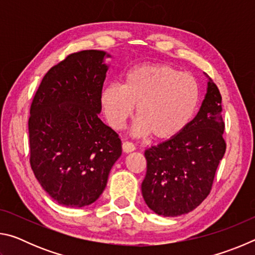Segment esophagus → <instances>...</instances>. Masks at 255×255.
<instances>
[{
  "label": "esophagus",
  "instance_id": "obj_1",
  "mask_svg": "<svg viewBox=\"0 0 255 255\" xmlns=\"http://www.w3.org/2000/svg\"><path fill=\"white\" fill-rule=\"evenodd\" d=\"M123 150H124V153H131L135 150V146H133L132 143H129V141H124Z\"/></svg>",
  "mask_w": 255,
  "mask_h": 255
}]
</instances>
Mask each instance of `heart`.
<instances>
[{"instance_id": "heart-1", "label": "heart", "mask_w": 255, "mask_h": 255, "mask_svg": "<svg viewBox=\"0 0 255 255\" xmlns=\"http://www.w3.org/2000/svg\"><path fill=\"white\" fill-rule=\"evenodd\" d=\"M199 85L192 75L167 64H143L129 70L124 84H109L100 97L107 123L122 129L136 107L137 136L152 133L171 139L183 130L199 105Z\"/></svg>"}]
</instances>
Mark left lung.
I'll list each match as a JSON object with an SVG mask.
<instances>
[{
	"instance_id": "obj_1",
	"label": "left lung",
	"mask_w": 255,
	"mask_h": 255,
	"mask_svg": "<svg viewBox=\"0 0 255 255\" xmlns=\"http://www.w3.org/2000/svg\"><path fill=\"white\" fill-rule=\"evenodd\" d=\"M207 79L196 117L179 135L145 150L147 171L141 193L148 208L164 217L188 214L206 199L225 154L222 97Z\"/></svg>"
}]
</instances>
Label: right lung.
<instances>
[{"instance_id": "right-lung-1", "label": "right lung", "mask_w": 255, "mask_h": 255, "mask_svg": "<svg viewBox=\"0 0 255 255\" xmlns=\"http://www.w3.org/2000/svg\"><path fill=\"white\" fill-rule=\"evenodd\" d=\"M103 50L67 56L44 76L30 108V164L59 205L82 208L99 199L122 140L99 118L109 70Z\"/></svg>"}]
</instances>
